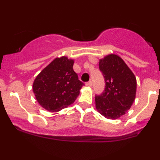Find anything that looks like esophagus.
<instances>
[{"label": "esophagus", "instance_id": "1", "mask_svg": "<svg viewBox=\"0 0 160 160\" xmlns=\"http://www.w3.org/2000/svg\"><path fill=\"white\" fill-rule=\"evenodd\" d=\"M92 82L91 80H89V82H86V86H92Z\"/></svg>", "mask_w": 160, "mask_h": 160}]
</instances>
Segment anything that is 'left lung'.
Listing matches in <instances>:
<instances>
[{"label": "left lung", "instance_id": "1", "mask_svg": "<svg viewBox=\"0 0 160 160\" xmlns=\"http://www.w3.org/2000/svg\"><path fill=\"white\" fill-rule=\"evenodd\" d=\"M99 70L104 78L105 88L102 94L95 95V107L105 118L115 120L124 115L135 101L136 78L117 55H108L100 59Z\"/></svg>", "mask_w": 160, "mask_h": 160}]
</instances>
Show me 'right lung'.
Returning a JSON list of instances; mask_svg holds the SVG:
<instances>
[{
	"label": "right lung",
	"mask_w": 160,
	"mask_h": 160,
	"mask_svg": "<svg viewBox=\"0 0 160 160\" xmlns=\"http://www.w3.org/2000/svg\"><path fill=\"white\" fill-rule=\"evenodd\" d=\"M74 60L55 58L37 76L33 91L40 105L49 111H58L73 104L84 83L73 69Z\"/></svg>",
	"instance_id": "right-lung-1"
}]
</instances>
